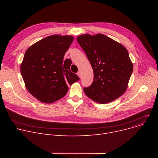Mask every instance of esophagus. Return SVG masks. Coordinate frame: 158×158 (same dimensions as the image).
<instances>
[{
  "instance_id": "1",
  "label": "esophagus",
  "mask_w": 158,
  "mask_h": 158,
  "mask_svg": "<svg viewBox=\"0 0 158 158\" xmlns=\"http://www.w3.org/2000/svg\"><path fill=\"white\" fill-rule=\"evenodd\" d=\"M77 76H78L79 77H81V72L80 71H79V72H77Z\"/></svg>"
}]
</instances>
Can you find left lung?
<instances>
[{
  "instance_id": "left-lung-1",
  "label": "left lung",
  "mask_w": 158,
  "mask_h": 158,
  "mask_svg": "<svg viewBox=\"0 0 158 158\" xmlns=\"http://www.w3.org/2000/svg\"><path fill=\"white\" fill-rule=\"evenodd\" d=\"M94 70V81L85 94L100 104L114 101L125 93L133 70L127 49L102 34L77 38Z\"/></svg>"
}]
</instances>
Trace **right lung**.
Wrapping results in <instances>:
<instances>
[{"label":"right lung","instance_id":"add662e5","mask_svg":"<svg viewBox=\"0 0 158 158\" xmlns=\"http://www.w3.org/2000/svg\"><path fill=\"white\" fill-rule=\"evenodd\" d=\"M73 40L72 36L52 35L27 48L20 72L29 92L38 101L52 103L63 97L72 85L79 80L70 70L72 61H63L64 54Z\"/></svg>","mask_w":158,"mask_h":158}]
</instances>
